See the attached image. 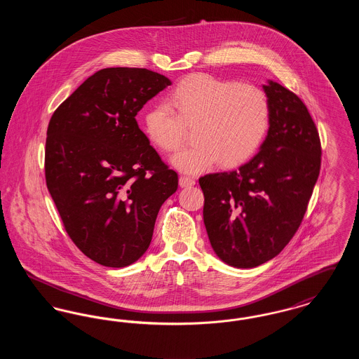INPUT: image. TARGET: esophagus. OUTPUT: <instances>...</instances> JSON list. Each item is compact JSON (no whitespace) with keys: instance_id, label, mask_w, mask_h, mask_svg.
Returning a JSON list of instances; mask_svg holds the SVG:
<instances>
[{"instance_id":"esophagus-1","label":"esophagus","mask_w":359,"mask_h":359,"mask_svg":"<svg viewBox=\"0 0 359 359\" xmlns=\"http://www.w3.org/2000/svg\"><path fill=\"white\" fill-rule=\"evenodd\" d=\"M179 186L182 188L192 187V186H195V179L189 177V176H180Z\"/></svg>"}]
</instances>
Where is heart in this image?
Masks as SVG:
<instances>
[{
    "label": "heart",
    "mask_w": 359,
    "mask_h": 359,
    "mask_svg": "<svg viewBox=\"0 0 359 359\" xmlns=\"http://www.w3.org/2000/svg\"><path fill=\"white\" fill-rule=\"evenodd\" d=\"M168 105L151 106L144 114V129L158 149L175 152L184 141L186 128L196 126L198 144L171 160L176 170L191 175L208 171L221 160L224 167L242 164L258 149L269 125V102L259 87L208 74L182 79Z\"/></svg>",
    "instance_id": "b5f03b06"
}]
</instances>
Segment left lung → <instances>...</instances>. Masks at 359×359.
<instances>
[{
	"instance_id": "obj_1",
	"label": "left lung",
	"mask_w": 359,
	"mask_h": 359,
	"mask_svg": "<svg viewBox=\"0 0 359 359\" xmlns=\"http://www.w3.org/2000/svg\"><path fill=\"white\" fill-rule=\"evenodd\" d=\"M262 88L269 129L259 152L237 171L199 179L210 243L234 268H256L288 245L320 172V140L306 104L273 81Z\"/></svg>"
}]
</instances>
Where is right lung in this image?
Here are the masks:
<instances>
[{
  "mask_svg": "<svg viewBox=\"0 0 359 359\" xmlns=\"http://www.w3.org/2000/svg\"><path fill=\"white\" fill-rule=\"evenodd\" d=\"M170 85L151 69H100L52 114L47 187L69 238L103 266H128L148 250L158 210L177 189V173L136 121Z\"/></svg>",
  "mask_w": 359,
  "mask_h": 359,
  "instance_id": "add662e5",
  "label": "right lung"
}]
</instances>
